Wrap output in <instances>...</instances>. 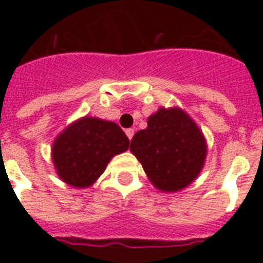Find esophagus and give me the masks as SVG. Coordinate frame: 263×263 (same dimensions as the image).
I'll list each match as a JSON object with an SVG mask.
<instances>
[{"label": "esophagus", "instance_id": "34e87169", "mask_svg": "<svg viewBox=\"0 0 263 263\" xmlns=\"http://www.w3.org/2000/svg\"><path fill=\"white\" fill-rule=\"evenodd\" d=\"M125 134H127L128 139L131 140V139H132V136H134V134H135V131H134L132 128H128V129H125Z\"/></svg>", "mask_w": 263, "mask_h": 263}]
</instances>
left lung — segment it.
I'll return each mask as SVG.
<instances>
[{
	"instance_id": "1",
	"label": "left lung",
	"mask_w": 263,
	"mask_h": 263,
	"mask_svg": "<svg viewBox=\"0 0 263 263\" xmlns=\"http://www.w3.org/2000/svg\"><path fill=\"white\" fill-rule=\"evenodd\" d=\"M150 183L162 192L188 187L203 169L208 144L203 132L181 107H160L147 119V128L131 140Z\"/></svg>"
}]
</instances>
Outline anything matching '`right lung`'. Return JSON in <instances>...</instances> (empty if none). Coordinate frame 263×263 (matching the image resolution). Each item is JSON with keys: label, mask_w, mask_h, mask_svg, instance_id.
Masks as SVG:
<instances>
[{"label": "right lung", "mask_w": 263, "mask_h": 263, "mask_svg": "<svg viewBox=\"0 0 263 263\" xmlns=\"http://www.w3.org/2000/svg\"><path fill=\"white\" fill-rule=\"evenodd\" d=\"M128 147L129 139L117 124L84 116L57 135L51 146V161L64 183L87 188L105 172L111 158Z\"/></svg>", "instance_id": "obj_1"}]
</instances>
